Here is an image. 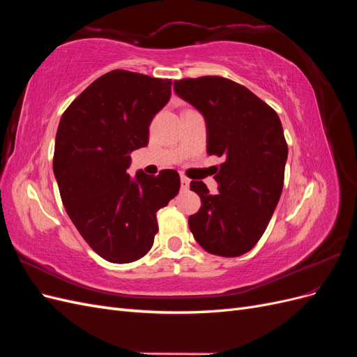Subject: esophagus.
<instances>
[{
  "label": "esophagus",
  "instance_id": "obj_1",
  "mask_svg": "<svg viewBox=\"0 0 357 357\" xmlns=\"http://www.w3.org/2000/svg\"><path fill=\"white\" fill-rule=\"evenodd\" d=\"M181 189L183 190H188L189 189V185H190V180L186 177V176H181Z\"/></svg>",
  "mask_w": 357,
  "mask_h": 357
}]
</instances>
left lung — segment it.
I'll list each match as a JSON object with an SVG mask.
<instances>
[{"instance_id": "1", "label": "left lung", "mask_w": 357, "mask_h": 357, "mask_svg": "<svg viewBox=\"0 0 357 357\" xmlns=\"http://www.w3.org/2000/svg\"><path fill=\"white\" fill-rule=\"evenodd\" d=\"M174 92L198 109L207 123V153L223 158L219 193L190 181L201 208L190 232L205 252L225 257L247 253L261 240L283 190L287 143L271 109L245 86L220 75L174 82Z\"/></svg>"}]
</instances>
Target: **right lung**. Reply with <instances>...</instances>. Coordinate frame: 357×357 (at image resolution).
Masks as SVG:
<instances>
[{
  "mask_svg": "<svg viewBox=\"0 0 357 357\" xmlns=\"http://www.w3.org/2000/svg\"><path fill=\"white\" fill-rule=\"evenodd\" d=\"M171 95L169 79L113 70L91 83L63 112L53 172L71 222L92 250L113 264L149 253L156 213L180 190V176L126 172L129 153L149 143V126Z\"/></svg>",
  "mask_w": 357,
  "mask_h": 357,
  "instance_id": "1",
  "label": "right lung"
}]
</instances>
